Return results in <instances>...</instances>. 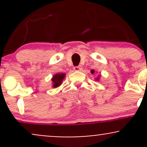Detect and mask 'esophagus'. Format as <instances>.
<instances>
[{
  "label": "esophagus",
  "mask_w": 147,
  "mask_h": 147,
  "mask_svg": "<svg viewBox=\"0 0 147 147\" xmlns=\"http://www.w3.org/2000/svg\"><path fill=\"white\" fill-rule=\"evenodd\" d=\"M74 70H76V71H79V70H82V68H81V66H75L74 67Z\"/></svg>",
  "instance_id": "1"
}]
</instances>
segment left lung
I'll return each mask as SVG.
<instances>
[{
	"instance_id": "8db88e82",
	"label": "left lung",
	"mask_w": 147,
	"mask_h": 147,
	"mask_svg": "<svg viewBox=\"0 0 147 147\" xmlns=\"http://www.w3.org/2000/svg\"><path fill=\"white\" fill-rule=\"evenodd\" d=\"M91 73H92V74H93L94 73V70H91ZM99 78H97V79H98Z\"/></svg>"
}]
</instances>
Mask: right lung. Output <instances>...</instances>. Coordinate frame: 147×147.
Listing matches in <instances>:
<instances>
[{
	"label": "right lung",
	"mask_w": 147,
	"mask_h": 147,
	"mask_svg": "<svg viewBox=\"0 0 147 147\" xmlns=\"http://www.w3.org/2000/svg\"><path fill=\"white\" fill-rule=\"evenodd\" d=\"M64 77H65V74L63 73H59L54 75L52 79V82H53V87L57 88L61 84V82L62 81H63Z\"/></svg>",
	"instance_id": "1"
}]
</instances>
